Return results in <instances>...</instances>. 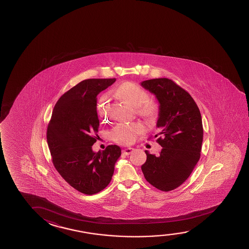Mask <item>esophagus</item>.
Returning a JSON list of instances; mask_svg holds the SVG:
<instances>
[{
  "label": "esophagus",
  "instance_id": "1",
  "mask_svg": "<svg viewBox=\"0 0 249 249\" xmlns=\"http://www.w3.org/2000/svg\"><path fill=\"white\" fill-rule=\"evenodd\" d=\"M133 148H127V149H124V150H123V154H124V155H125V156H129V155L133 152Z\"/></svg>",
  "mask_w": 249,
  "mask_h": 249
}]
</instances>
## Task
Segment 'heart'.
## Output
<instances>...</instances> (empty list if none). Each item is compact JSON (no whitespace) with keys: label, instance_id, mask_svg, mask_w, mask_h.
Listing matches in <instances>:
<instances>
[{"label":"heart","instance_id":"b5f03b06","mask_svg":"<svg viewBox=\"0 0 249 249\" xmlns=\"http://www.w3.org/2000/svg\"><path fill=\"white\" fill-rule=\"evenodd\" d=\"M119 93L121 96L129 102L131 106L137 108L140 115L146 118H153L157 112V107L154 102L146 101L148 93L140 87L132 84L125 83L119 89ZM107 108V100L102 98L98 105V109L100 114L104 113ZM143 127L141 124H127L121 123L117 124L111 129L110 136L113 141L119 144H128L134 141L137 134L141 132Z\"/></svg>","mask_w":249,"mask_h":249}]
</instances>
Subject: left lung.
<instances>
[{"instance_id": "8db88e82", "label": "left lung", "mask_w": 249, "mask_h": 249, "mask_svg": "<svg viewBox=\"0 0 249 249\" xmlns=\"http://www.w3.org/2000/svg\"><path fill=\"white\" fill-rule=\"evenodd\" d=\"M141 85L159 101V132L155 138L162 147L158 156L145 151L142 171L149 184L169 192L186 181L200 158L204 136L200 111L189 93L170 79H151Z\"/></svg>"}]
</instances>
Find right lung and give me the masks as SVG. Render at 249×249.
<instances>
[{
	"label": "right lung",
	"instance_id": "right-lung-1",
	"mask_svg": "<svg viewBox=\"0 0 249 249\" xmlns=\"http://www.w3.org/2000/svg\"><path fill=\"white\" fill-rule=\"evenodd\" d=\"M115 78L88 79L63 93L52 111L47 142L56 171L74 189L87 195L100 193L111 181L121 149L108 145L93 152L100 125L97 95Z\"/></svg>",
	"mask_w": 249,
	"mask_h": 249
}]
</instances>
